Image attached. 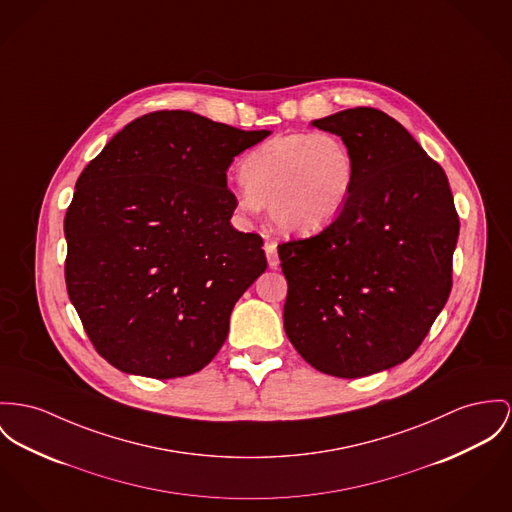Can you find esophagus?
Here are the masks:
<instances>
[{
    "instance_id": "esophagus-1",
    "label": "esophagus",
    "mask_w": 512,
    "mask_h": 512,
    "mask_svg": "<svg viewBox=\"0 0 512 512\" xmlns=\"http://www.w3.org/2000/svg\"><path fill=\"white\" fill-rule=\"evenodd\" d=\"M265 253H267V261H269V267H271V269H276L280 261H278V253H276L275 241H267V243H265Z\"/></svg>"
}]
</instances>
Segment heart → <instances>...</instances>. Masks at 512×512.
Here are the masks:
<instances>
[{
  "label": "heart",
  "mask_w": 512,
  "mask_h": 512,
  "mask_svg": "<svg viewBox=\"0 0 512 512\" xmlns=\"http://www.w3.org/2000/svg\"><path fill=\"white\" fill-rule=\"evenodd\" d=\"M237 208L255 216L267 204L282 234H312L331 224L353 195L356 165L343 138L329 132L275 136L239 163Z\"/></svg>",
  "instance_id": "heart-1"
}]
</instances>
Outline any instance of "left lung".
Masks as SVG:
<instances>
[{"label": "left lung", "instance_id": "left-lung-1", "mask_svg": "<svg viewBox=\"0 0 512 512\" xmlns=\"http://www.w3.org/2000/svg\"><path fill=\"white\" fill-rule=\"evenodd\" d=\"M353 152V195L308 239L278 245L284 331L315 370L362 378L401 364L452 288L460 222L442 167L395 120L356 107L314 120Z\"/></svg>", "mask_w": 512, "mask_h": 512}]
</instances>
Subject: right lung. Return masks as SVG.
Returning a JSON list of instances; mask_svg holds the SVG:
<instances>
[{
	"instance_id": "1",
	"label": "right lung",
	"mask_w": 512,
	"mask_h": 512,
	"mask_svg": "<svg viewBox=\"0 0 512 512\" xmlns=\"http://www.w3.org/2000/svg\"><path fill=\"white\" fill-rule=\"evenodd\" d=\"M269 134L158 111L126 124L79 175L66 286L95 351L120 372L189 376L224 345L237 300L267 269L263 239L230 224L226 171Z\"/></svg>"
}]
</instances>
